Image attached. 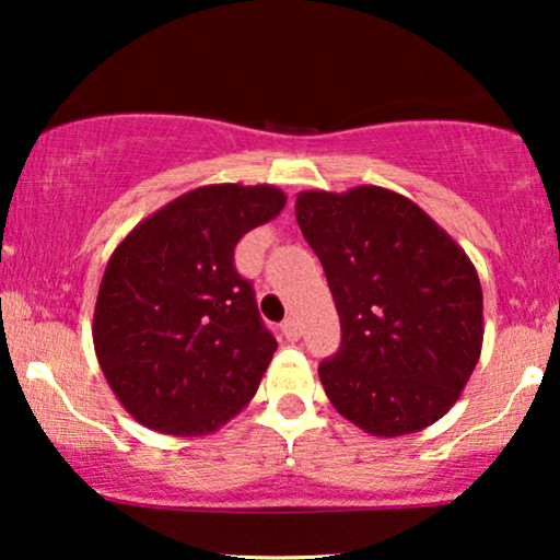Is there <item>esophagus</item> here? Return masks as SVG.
I'll list each match as a JSON object with an SVG mask.
<instances>
[{
	"label": "esophagus",
	"mask_w": 560,
	"mask_h": 560,
	"mask_svg": "<svg viewBox=\"0 0 560 560\" xmlns=\"http://www.w3.org/2000/svg\"><path fill=\"white\" fill-rule=\"evenodd\" d=\"M280 331H282V336H285L288 341H298V339H301V326H298L295 318H288L285 324L280 326Z\"/></svg>",
	"instance_id": "1"
}]
</instances>
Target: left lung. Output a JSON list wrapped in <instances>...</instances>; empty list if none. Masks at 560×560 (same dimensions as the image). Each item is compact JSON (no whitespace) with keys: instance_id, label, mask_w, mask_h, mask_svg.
Instances as JSON below:
<instances>
[{"instance_id":"8db88e82","label":"left lung","mask_w":560,"mask_h":560,"mask_svg":"<svg viewBox=\"0 0 560 560\" xmlns=\"http://www.w3.org/2000/svg\"><path fill=\"white\" fill-rule=\"evenodd\" d=\"M295 219L341 320V347L318 366L328 400L377 439L433 425L481 354L477 267L446 229L389 188L301 190Z\"/></svg>"}]
</instances>
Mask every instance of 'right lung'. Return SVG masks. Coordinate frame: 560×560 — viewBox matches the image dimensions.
<instances>
[{"label": "right lung", "instance_id": "add662e5", "mask_svg": "<svg viewBox=\"0 0 560 560\" xmlns=\"http://www.w3.org/2000/svg\"><path fill=\"white\" fill-rule=\"evenodd\" d=\"M285 201L267 183L194 188L112 252L91 334L112 393L137 423L198 439L255 397L278 341L234 270V247Z\"/></svg>", "mask_w": 560, "mask_h": 560}]
</instances>
